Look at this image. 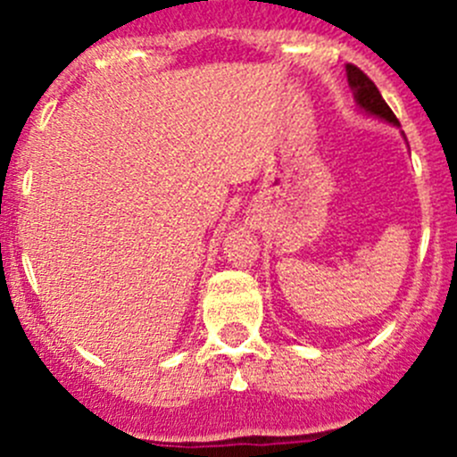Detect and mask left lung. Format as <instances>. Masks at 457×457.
<instances>
[{"instance_id":"1","label":"left lung","mask_w":457,"mask_h":457,"mask_svg":"<svg viewBox=\"0 0 457 457\" xmlns=\"http://www.w3.org/2000/svg\"><path fill=\"white\" fill-rule=\"evenodd\" d=\"M347 79H349V86H352L353 96H356V101L361 108H365L367 112L376 114V117H380V119H385V121L398 126V119H395V114L391 112V108L386 105V101L382 99L380 90H378L376 84H373V81L361 71V68L353 66V63H347Z\"/></svg>"}]
</instances>
